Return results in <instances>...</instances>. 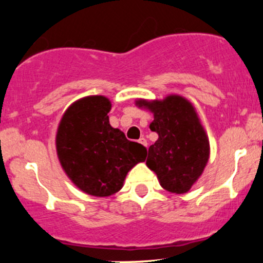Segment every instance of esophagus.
I'll use <instances>...</instances> for the list:
<instances>
[{
	"mask_svg": "<svg viewBox=\"0 0 263 263\" xmlns=\"http://www.w3.org/2000/svg\"><path fill=\"white\" fill-rule=\"evenodd\" d=\"M138 142H140L141 144H143L144 147H147V141H146V138H144V137H141L140 140H138Z\"/></svg>",
	"mask_w": 263,
	"mask_h": 263,
	"instance_id": "esophagus-1",
	"label": "esophagus"
}]
</instances>
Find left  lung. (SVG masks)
Listing matches in <instances>:
<instances>
[{"mask_svg": "<svg viewBox=\"0 0 263 263\" xmlns=\"http://www.w3.org/2000/svg\"><path fill=\"white\" fill-rule=\"evenodd\" d=\"M153 114L151 131L158 140L149 146L146 164L167 192L184 194L198 182L210 157V143L197 110L180 95L163 100H136Z\"/></svg>", "mask_w": 263, "mask_h": 263, "instance_id": "obj_1", "label": "left lung"}]
</instances>
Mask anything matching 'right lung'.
I'll return each instance as SVG.
<instances>
[{
    "mask_svg": "<svg viewBox=\"0 0 263 263\" xmlns=\"http://www.w3.org/2000/svg\"><path fill=\"white\" fill-rule=\"evenodd\" d=\"M110 110L106 96L79 99L65 110L55 136L63 171L81 192L99 198L119 192L128 172L147 155L142 144L110 125Z\"/></svg>",
    "mask_w": 263,
    "mask_h": 263,
    "instance_id": "obj_1",
    "label": "right lung"
}]
</instances>
